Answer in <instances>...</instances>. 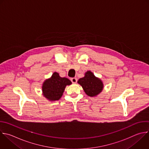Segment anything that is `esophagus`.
Masks as SVG:
<instances>
[{
	"label": "esophagus",
	"instance_id": "34e87169",
	"mask_svg": "<svg viewBox=\"0 0 149 149\" xmlns=\"http://www.w3.org/2000/svg\"><path fill=\"white\" fill-rule=\"evenodd\" d=\"M71 82H72V83L75 84V83H77V78H72L71 79Z\"/></svg>",
	"mask_w": 149,
	"mask_h": 149
}]
</instances>
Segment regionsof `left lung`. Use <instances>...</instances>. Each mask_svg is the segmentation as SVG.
Instances as JSON below:
<instances>
[{"label": "left lung", "instance_id": "8db88e82", "mask_svg": "<svg viewBox=\"0 0 149 149\" xmlns=\"http://www.w3.org/2000/svg\"><path fill=\"white\" fill-rule=\"evenodd\" d=\"M78 83L82 86L85 93L91 97L97 95L104 88L102 81L96 77L90 71L85 72V77L80 78Z\"/></svg>", "mask_w": 149, "mask_h": 149}]
</instances>
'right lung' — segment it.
<instances>
[{
	"label": "right lung",
	"instance_id": "add662e5",
	"mask_svg": "<svg viewBox=\"0 0 149 149\" xmlns=\"http://www.w3.org/2000/svg\"><path fill=\"white\" fill-rule=\"evenodd\" d=\"M72 84L67 78H62L55 72L52 77L46 79L42 84V91L45 97L50 101H58L62 96L67 85Z\"/></svg>",
	"mask_w": 149,
	"mask_h": 149
}]
</instances>
